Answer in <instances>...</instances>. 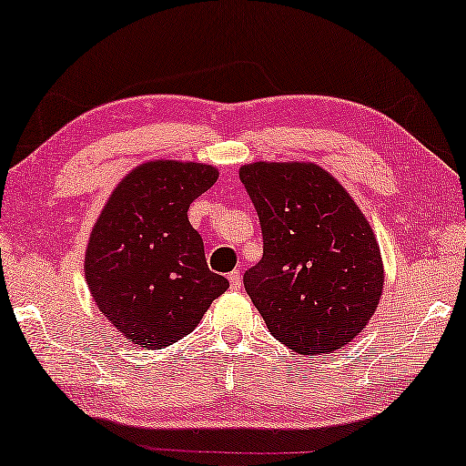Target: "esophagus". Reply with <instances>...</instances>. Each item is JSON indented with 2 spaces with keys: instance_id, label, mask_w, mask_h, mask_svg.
Segmentation results:
<instances>
[{
  "instance_id": "1",
  "label": "esophagus",
  "mask_w": 466,
  "mask_h": 466,
  "mask_svg": "<svg viewBox=\"0 0 466 466\" xmlns=\"http://www.w3.org/2000/svg\"><path fill=\"white\" fill-rule=\"evenodd\" d=\"M228 285H231L233 291H239L243 280H241V272L239 270H233L231 274H228Z\"/></svg>"
}]
</instances>
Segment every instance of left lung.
<instances>
[{
    "mask_svg": "<svg viewBox=\"0 0 466 466\" xmlns=\"http://www.w3.org/2000/svg\"><path fill=\"white\" fill-rule=\"evenodd\" d=\"M239 177L264 238L243 285L270 334L299 355L349 345L384 289L380 246L360 206L314 163L258 161Z\"/></svg>",
    "mask_w": 466,
    "mask_h": 466,
    "instance_id": "8db88e82",
    "label": "left lung"
}]
</instances>
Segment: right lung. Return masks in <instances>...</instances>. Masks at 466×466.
Segmentation results:
<instances>
[{
	"label": "right lung",
	"mask_w": 466,
	"mask_h": 466,
	"mask_svg": "<svg viewBox=\"0 0 466 466\" xmlns=\"http://www.w3.org/2000/svg\"><path fill=\"white\" fill-rule=\"evenodd\" d=\"M217 179L218 171L204 163H142L98 215L84 274L96 308L134 345H173L228 289L210 272L202 238L187 220L189 204Z\"/></svg>",
	"instance_id": "add662e5"
}]
</instances>
